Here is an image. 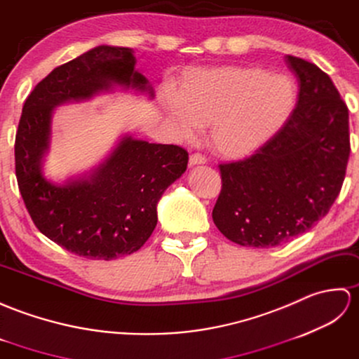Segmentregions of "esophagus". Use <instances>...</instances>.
<instances>
[{"instance_id":"esophagus-1","label":"esophagus","mask_w":359,"mask_h":359,"mask_svg":"<svg viewBox=\"0 0 359 359\" xmlns=\"http://www.w3.org/2000/svg\"><path fill=\"white\" fill-rule=\"evenodd\" d=\"M205 163H207L205 156H203V155H200V154H194V155H190V158H189V165H190V167H194V165H203V164H205Z\"/></svg>"}]
</instances>
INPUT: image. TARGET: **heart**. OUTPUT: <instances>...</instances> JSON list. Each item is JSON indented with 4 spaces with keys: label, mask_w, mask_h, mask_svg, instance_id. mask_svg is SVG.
<instances>
[{
    "label": "heart",
    "mask_w": 359,
    "mask_h": 359,
    "mask_svg": "<svg viewBox=\"0 0 359 359\" xmlns=\"http://www.w3.org/2000/svg\"><path fill=\"white\" fill-rule=\"evenodd\" d=\"M297 86L285 74L252 66H212L184 70L177 95L161 107L184 138L210 126V144L226 158H244L269 144L290 119Z\"/></svg>",
    "instance_id": "1"
}]
</instances>
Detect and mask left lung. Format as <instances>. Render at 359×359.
<instances>
[{
    "mask_svg": "<svg viewBox=\"0 0 359 359\" xmlns=\"http://www.w3.org/2000/svg\"><path fill=\"white\" fill-rule=\"evenodd\" d=\"M299 93L276 137L243 161L221 164L222 189L212 218L240 245L275 247L327 215L346 177L348 109L327 74L287 55Z\"/></svg>",
    "mask_w": 359,
    "mask_h": 359,
    "instance_id": "obj_1",
    "label": "left lung"
}]
</instances>
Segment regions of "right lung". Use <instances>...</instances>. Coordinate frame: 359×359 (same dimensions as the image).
Instances as JSON below:
<instances>
[{"label":"right lung","instance_id":"right-lung-1","mask_svg":"<svg viewBox=\"0 0 359 359\" xmlns=\"http://www.w3.org/2000/svg\"><path fill=\"white\" fill-rule=\"evenodd\" d=\"M133 49L98 46L53 69L24 102L15 138V172L39 232L89 259H116L141 249L156 226L164 190L187 169L189 154L123 135L102 161L65 182L44 175L55 107L116 89L144 93L149 79L135 69Z\"/></svg>","mask_w":359,"mask_h":359}]
</instances>
